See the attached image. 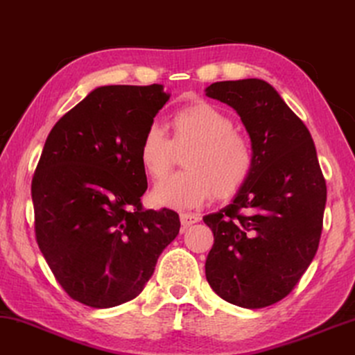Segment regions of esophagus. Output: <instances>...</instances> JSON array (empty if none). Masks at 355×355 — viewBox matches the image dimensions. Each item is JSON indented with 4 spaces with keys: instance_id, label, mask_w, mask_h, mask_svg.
<instances>
[{
    "instance_id": "esophagus-1",
    "label": "esophagus",
    "mask_w": 355,
    "mask_h": 355,
    "mask_svg": "<svg viewBox=\"0 0 355 355\" xmlns=\"http://www.w3.org/2000/svg\"><path fill=\"white\" fill-rule=\"evenodd\" d=\"M200 220V216L198 214H180V221H182V226L183 228H189V226H193L194 223H198Z\"/></svg>"
}]
</instances>
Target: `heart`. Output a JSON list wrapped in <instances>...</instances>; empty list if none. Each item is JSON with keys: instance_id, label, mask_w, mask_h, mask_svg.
<instances>
[{"instance_id": "b5f03b06", "label": "heart", "mask_w": 355, "mask_h": 355, "mask_svg": "<svg viewBox=\"0 0 355 355\" xmlns=\"http://www.w3.org/2000/svg\"><path fill=\"white\" fill-rule=\"evenodd\" d=\"M173 137L159 125L145 130L139 159L151 178H162L177 159L184 157L188 171L164 178L153 189V200L161 207L194 209L211 196L228 199L245 187L255 168L250 139L234 129L228 114L209 102H196L175 111L171 119Z\"/></svg>"}]
</instances>
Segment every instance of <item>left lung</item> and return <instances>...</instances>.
<instances>
[{"label": "left lung", "instance_id": "1", "mask_svg": "<svg viewBox=\"0 0 355 355\" xmlns=\"http://www.w3.org/2000/svg\"><path fill=\"white\" fill-rule=\"evenodd\" d=\"M205 95L241 116L255 168L230 205L204 216L214 232L205 277L231 304L260 309L285 298L315 257L327 184L308 127L271 84L214 83Z\"/></svg>", "mask_w": 355, "mask_h": 355}]
</instances>
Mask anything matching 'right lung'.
Returning a JSON list of instances; mask_svg holds the SVG:
<instances>
[{"mask_svg": "<svg viewBox=\"0 0 355 355\" xmlns=\"http://www.w3.org/2000/svg\"><path fill=\"white\" fill-rule=\"evenodd\" d=\"M171 95L161 84L102 86L57 121L31 180L36 242L68 296L105 309L134 300L180 231L145 210L141 137Z\"/></svg>", "mask_w": 355, "mask_h": 355, "instance_id": "obj_1", "label": "right lung"}]
</instances>
